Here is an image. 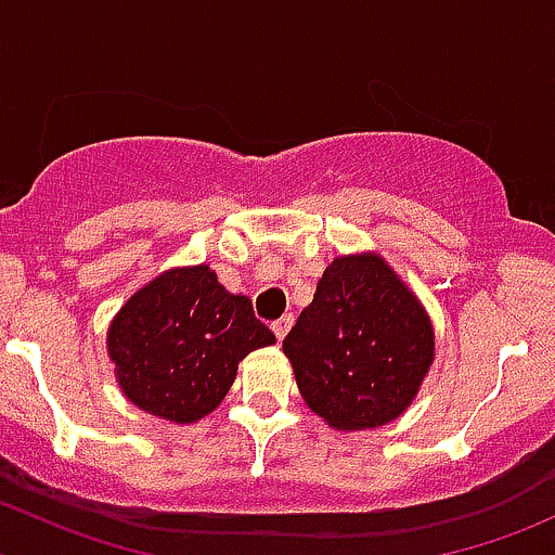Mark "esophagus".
<instances>
[{"label":"esophagus","mask_w":555,"mask_h":555,"mask_svg":"<svg viewBox=\"0 0 555 555\" xmlns=\"http://www.w3.org/2000/svg\"><path fill=\"white\" fill-rule=\"evenodd\" d=\"M289 327H293V313H287V317H282V319H276V322H271L273 335H276L279 340H282L284 335L289 333Z\"/></svg>","instance_id":"esophagus-1"}]
</instances>
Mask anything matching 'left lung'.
I'll return each instance as SVG.
<instances>
[{
    "instance_id": "left-lung-1",
    "label": "left lung",
    "mask_w": 555,
    "mask_h": 555,
    "mask_svg": "<svg viewBox=\"0 0 555 555\" xmlns=\"http://www.w3.org/2000/svg\"><path fill=\"white\" fill-rule=\"evenodd\" d=\"M282 349L317 416L367 429L411 405L435 357V333L382 257L354 255L330 262Z\"/></svg>"
}]
</instances>
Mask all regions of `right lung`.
Wrapping results in <instances>:
<instances>
[{"label": "right lung", "instance_id": "right-lung-1", "mask_svg": "<svg viewBox=\"0 0 555 555\" xmlns=\"http://www.w3.org/2000/svg\"><path fill=\"white\" fill-rule=\"evenodd\" d=\"M251 300L231 295L209 266L177 268L139 289L112 322L106 346L128 400L188 424L222 402L238 360L273 344Z\"/></svg>", "mask_w": 555, "mask_h": 555}]
</instances>
